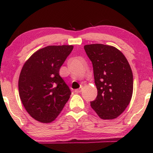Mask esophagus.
<instances>
[{
  "label": "esophagus",
  "instance_id": "esophagus-1",
  "mask_svg": "<svg viewBox=\"0 0 153 153\" xmlns=\"http://www.w3.org/2000/svg\"><path fill=\"white\" fill-rule=\"evenodd\" d=\"M82 88L81 87V88H78V89L75 90V92H76V93H79V92H82Z\"/></svg>",
  "mask_w": 153,
  "mask_h": 153
}]
</instances>
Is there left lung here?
I'll list each match as a JSON object with an SVG mask.
<instances>
[{"instance_id":"left-lung-1","label":"left lung","mask_w":153,"mask_h":153,"mask_svg":"<svg viewBox=\"0 0 153 153\" xmlns=\"http://www.w3.org/2000/svg\"><path fill=\"white\" fill-rule=\"evenodd\" d=\"M92 61L98 94L90 106L100 118L113 120L122 113L133 93V74L123 54L112 46H84Z\"/></svg>"}]
</instances>
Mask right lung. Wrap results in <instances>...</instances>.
Listing matches in <instances>:
<instances>
[{"label":"right lung","mask_w":153,"mask_h":153,"mask_svg":"<svg viewBox=\"0 0 153 153\" xmlns=\"http://www.w3.org/2000/svg\"><path fill=\"white\" fill-rule=\"evenodd\" d=\"M73 48L72 45L48 46L33 53L22 67L19 97L27 112L40 122L55 120L70 97L59 69Z\"/></svg>","instance_id":"right-lung-1"}]
</instances>
